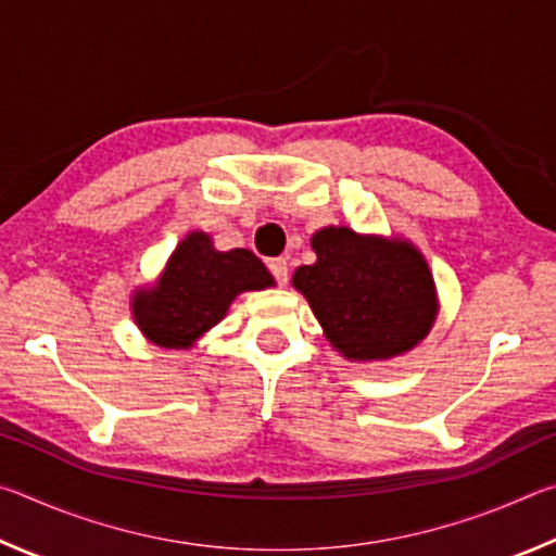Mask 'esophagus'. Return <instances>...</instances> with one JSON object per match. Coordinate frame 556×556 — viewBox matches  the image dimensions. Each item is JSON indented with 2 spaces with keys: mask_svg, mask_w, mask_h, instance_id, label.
Wrapping results in <instances>:
<instances>
[{
  "mask_svg": "<svg viewBox=\"0 0 556 556\" xmlns=\"http://www.w3.org/2000/svg\"><path fill=\"white\" fill-rule=\"evenodd\" d=\"M267 267H269L271 277H275L277 285L285 287L287 279H289V265H287V260H285V257H275V260H269Z\"/></svg>",
  "mask_w": 556,
  "mask_h": 556,
  "instance_id": "esophagus-1",
  "label": "esophagus"
}]
</instances>
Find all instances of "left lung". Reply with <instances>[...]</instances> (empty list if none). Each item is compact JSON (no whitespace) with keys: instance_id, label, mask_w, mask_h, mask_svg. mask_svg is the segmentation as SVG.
Returning <instances> with one entry per match:
<instances>
[{"instance_id":"8db88e82","label":"left lung","mask_w":556,"mask_h":556,"mask_svg":"<svg viewBox=\"0 0 556 556\" xmlns=\"http://www.w3.org/2000/svg\"><path fill=\"white\" fill-rule=\"evenodd\" d=\"M316 265L294 271L326 338L348 361H388L417 345L437 316L434 279L409 242L324 228Z\"/></svg>"}]
</instances>
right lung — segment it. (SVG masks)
I'll return each mask as SVG.
<instances>
[{"instance_id": "add662e5", "label": "right lung", "mask_w": 556, "mask_h": 556, "mask_svg": "<svg viewBox=\"0 0 556 556\" xmlns=\"http://www.w3.org/2000/svg\"><path fill=\"white\" fill-rule=\"evenodd\" d=\"M269 285L275 279L250 250L215 252L208 235L191 232L168 260L162 281L135 296V318L156 345L188 348L220 321L240 291Z\"/></svg>"}]
</instances>
